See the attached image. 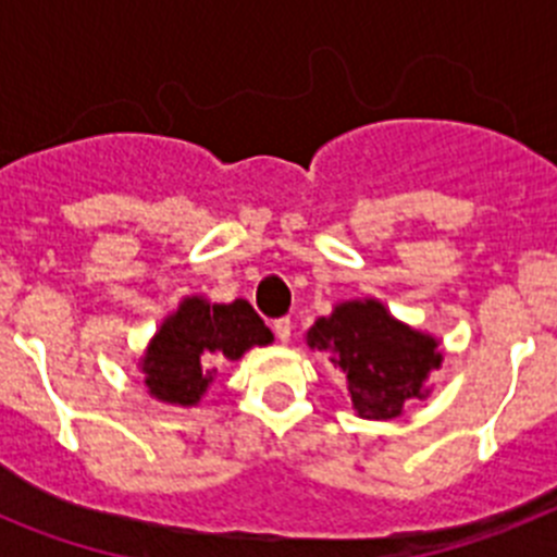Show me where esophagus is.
I'll use <instances>...</instances> for the list:
<instances>
[{"mask_svg":"<svg viewBox=\"0 0 557 557\" xmlns=\"http://www.w3.org/2000/svg\"><path fill=\"white\" fill-rule=\"evenodd\" d=\"M273 332L275 337H278V343H289V334H293V323H289V318H278V321L273 323Z\"/></svg>","mask_w":557,"mask_h":557,"instance_id":"34e87169","label":"esophagus"}]
</instances>
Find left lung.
I'll list each match as a JSON object with an SVG mask.
<instances>
[{"mask_svg": "<svg viewBox=\"0 0 557 557\" xmlns=\"http://www.w3.org/2000/svg\"><path fill=\"white\" fill-rule=\"evenodd\" d=\"M312 351L329 354L334 371L346 379L351 407L368 421H391L407 401L432 393L430 373L441 368V339L398 321L376 298L334 304L307 332Z\"/></svg>", "mask_w": 557, "mask_h": 557, "instance_id": "8db88e82", "label": "left lung"}]
</instances>
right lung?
Returning <instances> with one entry per match:
<instances>
[{
  "label": "right lung",
  "mask_w": 557,
  "mask_h": 557,
  "mask_svg": "<svg viewBox=\"0 0 557 557\" xmlns=\"http://www.w3.org/2000/svg\"><path fill=\"white\" fill-rule=\"evenodd\" d=\"M273 332L245 298L211 304L186 295L156 329L139 357L147 393L172 407H198L214 382L218 362H236L253 346H270Z\"/></svg>",
  "instance_id": "1"
}]
</instances>
